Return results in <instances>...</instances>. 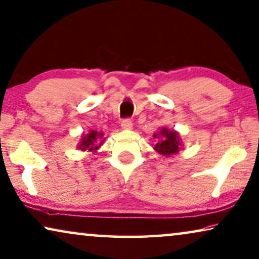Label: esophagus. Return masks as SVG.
<instances>
[{
	"instance_id": "1",
	"label": "esophagus",
	"mask_w": 259,
	"mask_h": 259,
	"mask_svg": "<svg viewBox=\"0 0 259 259\" xmlns=\"http://www.w3.org/2000/svg\"><path fill=\"white\" fill-rule=\"evenodd\" d=\"M121 126H122V129H124V130H130L131 128H133V122H131L129 118H125L122 121Z\"/></svg>"
}]
</instances>
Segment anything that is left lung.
<instances>
[{
  "instance_id": "1",
  "label": "left lung",
  "mask_w": 259,
  "mask_h": 259,
  "mask_svg": "<svg viewBox=\"0 0 259 259\" xmlns=\"http://www.w3.org/2000/svg\"><path fill=\"white\" fill-rule=\"evenodd\" d=\"M153 137L158 140L157 144L154 145V150L158 153L169 157L179 152L181 141L177 131L163 128L158 134H154Z\"/></svg>"
}]
</instances>
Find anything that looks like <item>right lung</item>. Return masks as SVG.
I'll return each mask as SVG.
<instances>
[{"label": "right lung", "mask_w": 259, "mask_h": 259, "mask_svg": "<svg viewBox=\"0 0 259 259\" xmlns=\"http://www.w3.org/2000/svg\"><path fill=\"white\" fill-rule=\"evenodd\" d=\"M103 134L98 133L95 130H91L87 135H84L81 138L78 148L81 151H88V152H95L96 150H99L100 146L103 143Z\"/></svg>", "instance_id": "obj_1"}]
</instances>
